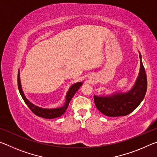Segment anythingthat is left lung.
<instances>
[{
    "label": "left lung",
    "instance_id": "obj_1",
    "mask_svg": "<svg viewBox=\"0 0 157 157\" xmlns=\"http://www.w3.org/2000/svg\"><path fill=\"white\" fill-rule=\"evenodd\" d=\"M140 71L133 88L127 93H118L107 96L94 95L95 105L99 111L110 117L124 116L139 106L147 91V75L139 52Z\"/></svg>",
    "mask_w": 157,
    "mask_h": 157
}]
</instances>
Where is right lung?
Segmentation results:
<instances>
[{
  "label": "right lung",
  "mask_w": 157,
  "mask_h": 157,
  "mask_svg": "<svg viewBox=\"0 0 157 157\" xmlns=\"http://www.w3.org/2000/svg\"><path fill=\"white\" fill-rule=\"evenodd\" d=\"M82 82H78V83L73 84L72 86L70 87L68 91L67 92V94H66V102L64 103V105H63L62 107L55 108V109H44V108L37 107V106L33 105V103L30 102V101L26 98L24 94H23L22 87H21L19 71H18V91H19L21 97H22L23 100H24L25 103L27 105L29 109H30L33 111L36 116L41 117V118H47V119L58 118V117L63 115V114L65 113L66 109L68 108V106L69 105V102H70L71 100L72 99V98L74 96V95H75V93L78 91V90L79 89V87L82 86Z\"/></svg>",
  "instance_id": "right-lung-1"
}]
</instances>
